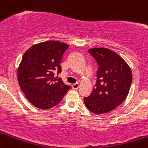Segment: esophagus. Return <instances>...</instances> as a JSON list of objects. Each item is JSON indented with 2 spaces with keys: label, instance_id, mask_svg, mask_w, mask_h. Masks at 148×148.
<instances>
[{
  "label": "esophagus",
  "instance_id": "34e87169",
  "mask_svg": "<svg viewBox=\"0 0 148 148\" xmlns=\"http://www.w3.org/2000/svg\"><path fill=\"white\" fill-rule=\"evenodd\" d=\"M79 83H75V84H73L72 85H71V87H72V89H74V90H77V89L79 88Z\"/></svg>",
  "mask_w": 148,
  "mask_h": 148
}]
</instances>
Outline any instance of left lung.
I'll return each instance as SVG.
<instances>
[{"label":"left lung","mask_w":148,"mask_h":148,"mask_svg":"<svg viewBox=\"0 0 148 148\" xmlns=\"http://www.w3.org/2000/svg\"><path fill=\"white\" fill-rule=\"evenodd\" d=\"M88 52L97 61L98 69L95 87L84 97L86 107L95 114L110 112L125 100L132 81L130 67L114 51L95 48Z\"/></svg>","instance_id":"obj_1"}]
</instances>
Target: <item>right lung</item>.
Listing matches in <instances>:
<instances>
[{
    "mask_svg": "<svg viewBox=\"0 0 148 148\" xmlns=\"http://www.w3.org/2000/svg\"><path fill=\"white\" fill-rule=\"evenodd\" d=\"M69 45L55 40L30 47L22 57L18 68V84L29 101L40 109H49L61 102L71 89L61 78L60 65Z\"/></svg>",
    "mask_w": 148,
    "mask_h": 148,
    "instance_id": "add662e5",
    "label": "right lung"
}]
</instances>
